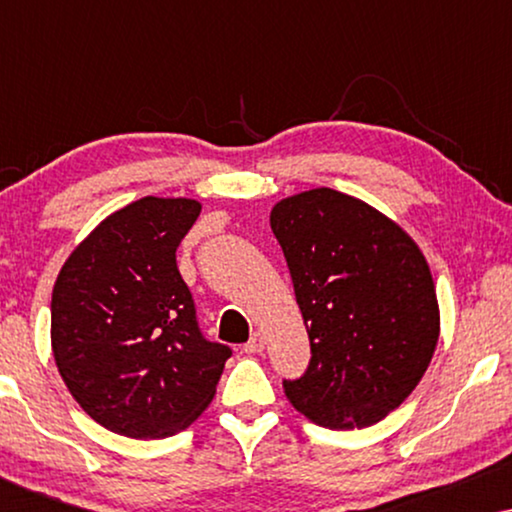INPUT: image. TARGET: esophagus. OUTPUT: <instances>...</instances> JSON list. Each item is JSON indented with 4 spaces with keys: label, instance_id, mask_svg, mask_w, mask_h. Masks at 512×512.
Wrapping results in <instances>:
<instances>
[{
    "label": "esophagus",
    "instance_id": "34e87169",
    "mask_svg": "<svg viewBox=\"0 0 512 512\" xmlns=\"http://www.w3.org/2000/svg\"><path fill=\"white\" fill-rule=\"evenodd\" d=\"M263 349H265V338L261 333L251 335V340L247 342V345H244V352H247V354H261Z\"/></svg>",
    "mask_w": 512,
    "mask_h": 512
}]
</instances>
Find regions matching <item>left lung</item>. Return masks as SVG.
<instances>
[{
	"instance_id": "1",
	"label": "left lung",
	"mask_w": 512,
	"mask_h": 512,
	"mask_svg": "<svg viewBox=\"0 0 512 512\" xmlns=\"http://www.w3.org/2000/svg\"><path fill=\"white\" fill-rule=\"evenodd\" d=\"M310 335V366L284 380L293 408L326 429H363L412 394L438 342L436 286L417 244L333 188L270 214Z\"/></svg>"
}]
</instances>
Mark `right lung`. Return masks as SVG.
<instances>
[{
    "label": "right lung",
    "instance_id": "obj_1",
    "mask_svg": "<svg viewBox=\"0 0 512 512\" xmlns=\"http://www.w3.org/2000/svg\"><path fill=\"white\" fill-rule=\"evenodd\" d=\"M195 200L142 198L104 219L62 265L51 300L58 370L76 403L128 438H170L212 401L233 349L200 331L177 247Z\"/></svg>",
    "mask_w": 512,
    "mask_h": 512
}]
</instances>
